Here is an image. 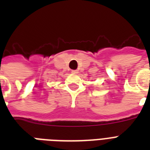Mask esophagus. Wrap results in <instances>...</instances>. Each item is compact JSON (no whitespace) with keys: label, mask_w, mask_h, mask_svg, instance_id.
I'll list each match as a JSON object with an SVG mask.
<instances>
[{"label":"esophagus","mask_w":150,"mask_h":150,"mask_svg":"<svg viewBox=\"0 0 150 150\" xmlns=\"http://www.w3.org/2000/svg\"><path fill=\"white\" fill-rule=\"evenodd\" d=\"M71 73H72V74H78V73H79V71H78V70H72V71H71Z\"/></svg>","instance_id":"obj_1"}]
</instances>
